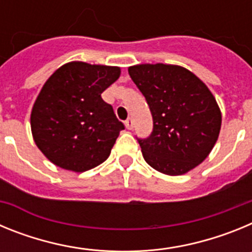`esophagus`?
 Masks as SVG:
<instances>
[{"label": "esophagus", "instance_id": "1", "mask_svg": "<svg viewBox=\"0 0 252 252\" xmlns=\"http://www.w3.org/2000/svg\"><path fill=\"white\" fill-rule=\"evenodd\" d=\"M125 126H126V128H127V130H132V128H133L132 120H131V119L126 120V121H125Z\"/></svg>", "mask_w": 252, "mask_h": 252}]
</instances>
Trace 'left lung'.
<instances>
[{
    "instance_id": "left-lung-1",
    "label": "left lung",
    "mask_w": 252,
    "mask_h": 252,
    "mask_svg": "<svg viewBox=\"0 0 252 252\" xmlns=\"http://www.w3.org/2000/svg\"><path fill=\"white\" fill-rule=\"evenodd\" d=\"M128 74L145 95L154 128L139 139L142 157L166 175H183L209 155L220 135L215 95L190 70L173 64H137Z\"/></svg>"
}]
</instances>
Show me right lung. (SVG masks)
<instances>
[{"label":"right lung","instance_id":"add662e5","mask_svg":"<svg viewBox=\"0 0 252 252\" xmlns=\"http://www.w3.org/2000/svg\"><path fill=\"white\" fill-rule=\"evenodd\" d=\"M120 74L119 66L70 62L49 77L30 124L35 144L54 165L83 173L110 157L125 127L101 94Z\"/></svg>","mask_w":252,"mask_h":252}]
</instances>
